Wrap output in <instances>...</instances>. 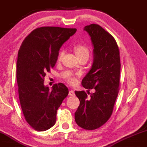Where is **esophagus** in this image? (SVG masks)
Here are the masks:
<instances>
[{
    "mask_svg": "<svg viewBox=\"0 0 147 147\" xmlns=\"http://www.w3.org/2000/svg\"><path fill=\"white\" fill-rule=\"evenodd\" d=\"M68 94L70 95V96H75V91H74V90H70V91H69Z\"/></svg>",
    "mask_w": 147,
    "mask_h": 147,
    "instance_id": "34e87169",
    "label": "esophagus"
}]
</instances>
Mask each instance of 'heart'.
Instances as JSON below:
<instances>
[{
	"label": "heart",
	"instance_id": "b5f03b06",
	"mask_svg": "<svg viewBox=\"0 0 147 147\" xmlns=\"http://www.w3.org/2000/svg\"><path fill=\"white\" fill-rule=\"evenodd\" d=\"M74 51H75L76 56L78 58L81 57H89L90 55V51L89 49L86 47V46L82 45H79L75 46L74 47ZM63 55V51H60L59 55H58V61H59L61 59ZM66 80L68 81V82L70 83V84H75L77 82V79L75 77H72V76H69L66 78Z\"/></svg>",
	"mask_w": 147,
	"mask_h": 147
}]
</instances>
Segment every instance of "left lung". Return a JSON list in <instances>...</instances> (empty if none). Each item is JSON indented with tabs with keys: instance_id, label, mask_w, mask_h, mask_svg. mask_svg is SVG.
<instances>
[{
	"instance_id": "1",
	"label": "left lung",
	"mask_w": 147,
	"mask_h": 147,
	"mask_svg": "<svg viewBox=\"0 0 147 147\" xmlns=\"http://www.w3.org/2000/svg\"><path fill=\"white\" fill-rule=\"evenodd\" d=\"M93 47V63L81 81L84 91H75L80 105L75 113V122L87 130L99 128L109 120L118 96L120 84L119 50L112 35L98 24L84 27ZM94 89L95 92L89 93Z\"/></svg>"
}]
</instances>
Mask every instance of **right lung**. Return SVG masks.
<instances>
[{"mask_svg":"<svg viewBox=\"0 0 147 147\" xmlns=\"http://www.w3.org/2000/svg\"><path fill=\"white\" fill-rule=\"evenodd\" d=\"M76 31L57 26L38 28L26 37L19 49V99L25 120L35 130L44 131L55 124L57 109L68 96L64 84H55L50 90L44 84V78L55 65L60 48Z\"/></svg>","mask_w":147,"mask_h":147,"instance_id":"add662e5","label":"right lung"}]
</instances>
